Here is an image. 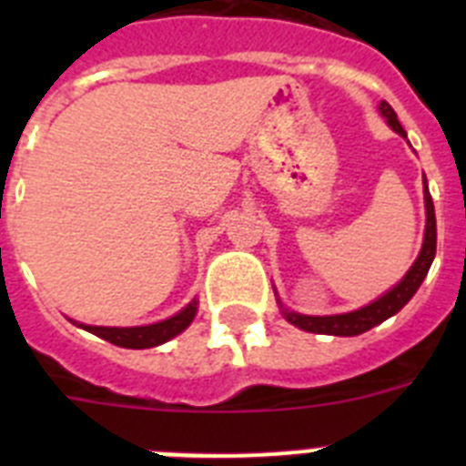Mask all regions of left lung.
<instances>
[{"mask_svg":"<svg viewBox=\"0 0 466 466\" xmlns=\"http://www.w3.org/2000/svg\"><path fill=\"white\" fill-rule=\"evenodd\" d=\"M380 114L387 118V123L392 126L394 133H399L401 137H406V130L399 123L397 114L385 100L380 102ZM425 209H427V226H425V240H422V249H420L418 258L410 266V270L403 275V279L399 284H394L392 289L382 294L380 299H376L369 306L360 308L355 312H345V315H327V317H312V315H299V312L282 310L287 322H291L294 327L303 329V331L310 333H327V336H360V333L369 331L376 324L385 322L387 317L397 315L410 299H413L415 291L420 289L422 279L430 273V266L434 261L436 254V217H434V203H431L430 188L425 182Z\"/></svg>","mask_w":466,"mask_h":466,"instance_id":"obj_1","label":"left lung"}]
</instances>
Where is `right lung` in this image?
Masks as SVG:
<instances>
[{
    "instance_id": "add662e5",
    "label": "right lung",
    "mask_w": 466,
    "mask_h": 466,
    "mask_svg": "<svg viewBox=\"0 0 466 466\" xmlns=\"http://www.w3.org/2000/svg\"><path fill=\"white\" fill-rule=\"evenodd\" d=\"M198 312V300L193 299L184 310L172 315L170 319L163 322L147 324V327H90V324L74 322L76 327L86 329V331L100 336V339L109 340V343L118 345V348H130V350H144V348H156V345L166 343V340L175 339L188 324L193 322V317Z\"/></svg>"
}]
</instances>
